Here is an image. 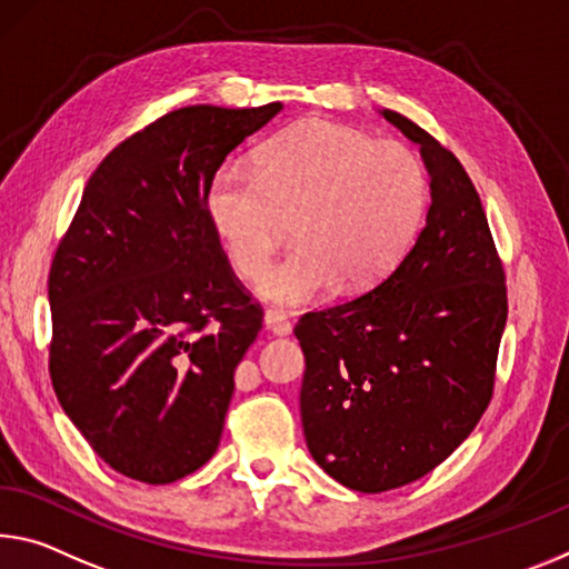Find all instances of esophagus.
<instances>
[{
	"label": "esophagus",
	"mask_w": 569,
	"mask_h": 569,
	"mask_svg": "<svg viewBox=\"0 0 569 569\" xmlns=\"http://www.w3.org/2000/svg\"><path fill=\"white\" fill-rule=\"evenodd\" d=\"M263 323L270 333H276V337H288V333H291V321H288L286 313L278 309H268L263 313Z\"/></svg>",
	"instance_id": "obj_1"
}]
</instances>
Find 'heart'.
<instances>
[{
  "instance_id": "1",
  "label": "heart",
  "mask_w": 569,
  "mask_h": 569,
  "mask_svg": "<svg viewBox=\"0 0 569 569\" xmlns=\"http://www.w3.org/2000/svg\"><path fill=\"white\" fill-rule=\"evenodd\" d=\"M426 204L428 174L412 149L323 119L270 137L256 169L224 161L204 189L207 220L242 278L259 276L292 220L297 246L256 286L281 306L382 281L412 246Z\"/></svg>"
}]
</instances>
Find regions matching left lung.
<instances>
[{
  "mask_svg": "<svg viewBox=\"0 0 569 569\" xmlns=\"http://www.w3.org/2000/svg\"><path fill=\"white\" fill-rule=\"evenodd\" d=\"M420 143L430 210L412 250L380 286L303 313L301 422L333 481L380 493L418 481L471 436L493 395L507 283L471 177L405 116Z\"/></svg>",
  "mask_w": 569,
  "mask_h": 569,
  "instance_id": "8db88e82",
  "label": "left lung"
}]
</instances>
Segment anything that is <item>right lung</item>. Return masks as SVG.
Segmentation results:
<instances>
[{"instance_id": "add662e5", "label": "right lung", "mask_w": 569, "mask_h": 569, "mask_svg": "<svg viewBox=\"0 0 569 569\" xmlns=\"http://www.w3.org/2000/svg\"><path fill=\"white\" fill-rule=\"evenodd\" d=\"M187 106L90 174L50 266V377L103 461L171 483L210 461L263 311L204 212L210 174L281 111Z\"/></svg>"}]
</instances>
